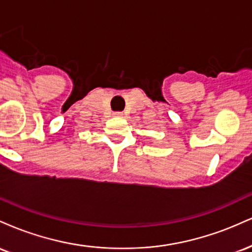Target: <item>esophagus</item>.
Returning a JSON list of instances; mask_svg holds the SVG:
<instances>
[{"instance_id":"obj_1","label":"esophagus","mask_w":252,"mask_h":252,"mask_svg":"<svg viewBox=\"0 0 252 252\" xmlns=\"http://www.w3.org/2000/svg\"><path fill=\"white\" fill-rule=\"evenodd\" d=\"M115 116H116V117H122L123 116V114H122V112H115Z\"/></svg>"}]
</instances>
